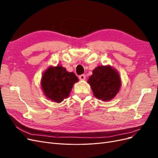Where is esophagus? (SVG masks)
I'll list each match as a JSON object with an SVG mask.
<instances>
[{
  "instance_id": "esophagus-1",
  "label": "esophagus",
  "mask_w": 158,
  "mask_h": 158,
  "mask_svg": "<svg viewBox=\"0 0 158 158\" xmlns=\"http://www.w3.org/2000/svg\"><path fill=\"white\" fill-rule=\"evenodd\" d=\"M79 79H80V80H84L85 79V74H82V75L79 76Z\"/></svg>"
}]
</instances>
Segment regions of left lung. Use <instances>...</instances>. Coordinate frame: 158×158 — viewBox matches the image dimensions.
Returning a JSON list of instances; mask_svg holds the SVG:
<instances>
[{"mask_svg": "<svg viewBox=\"0 0 158 158\" xmlns=\"http://www.w3.org/2000/svg\"><path fill=\"white\" fill-rule=\"evenodd\" d=\"M88 82L94 96L103 102H108L115 97L121 86L118 72L111 66H99L92 71Z\"/></svg>", "mask_w": 158, "mask_h": 158, "instance_id": "left-lung-1", "label": "left lung"}]
</instances>
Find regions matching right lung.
Returning a JSON list of instances; mask_svg holds the SVG:
<instances>
[{
	"instance_id": "1",
	"label": "right lung",
	"mask_w": 158,
	"mask_h": 158,
	"mask_svg": "<svg viewBox=\"0 0 158 158\" xmlns=\"http://www.w3.org/2000/svg\"><path fill=\"white\" fill-rule=\"evenodd\" d=\"M78 78L74 73H69L62 66H50L44 73L41 85L45 96L56 103L67 98L74 83Z\"/></svg>"
}]
</instances>
